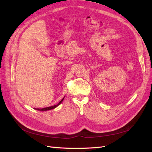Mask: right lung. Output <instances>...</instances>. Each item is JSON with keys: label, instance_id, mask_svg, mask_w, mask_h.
I'll list each match as a JSON object with an SVG mask.
<instances>
[{"label": "right lung", "instance_id": "1", "mask_svg": "<svg viewBox=\"0 0 152 152\" xmlns=\"http://www.w3.org/2000/svg\"><path fill=\"white\" fill-rule=\"evenodd\" d=\"M64 98L61 100V101L59 102V104H57V105H54L53 106H49V107H46V108H36V110H40V111H46V110H51V109H53L55 108H56L57 106L58 105H59L61 102H62V101H63Z\"/></svg>", "mask_w": 152, "mask_h": 152}]
</instances>
